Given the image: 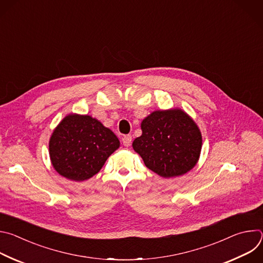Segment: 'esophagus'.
<instances>
[{"label":"esophagus","instance_id":"34e87169","mask_svg":"<svg viewBox=\"0 0 263 263\" xmlns=\"http://www.w3.org/2000/svg\"><path fill=\"white\" fill-rule=\"evenodd\" d=\"M131 141H132V136L131 135H125L123 137V144L125 146H129L131 144Z\"/></svg>","mask_w":263,"mask_h":263}]
</instances>
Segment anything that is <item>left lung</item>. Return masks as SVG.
Wrapping results in <instances>:
<instances>
[{
  "label": "left lung",
  "instance_id": "8db88e82",
  "mask_svg": "<svg viewBox=\"0 0 263 263\" xmlns=\"http://www.w3.org/2000/svg\"><path fill=\"white\" fill-rule=\"evenodd\" d=\"M142 134L132 146L145 166L163 178L186 174L198 163L202 134L180 108L155 110L141 122Z\"/></svg>",
  "mask_w": 263,
  "mask_h": 263
}]
</instances>
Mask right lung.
Returning a JSON list of instances; mask_svg holds the SVG:
<instances>
[{"label":"right lung","instance_id":"right-lung-1","mask_svg":"<svg viewBox=\"0 0 263 263\" xmlns=\"http://www.w3.org/2000/svg\"><path fill=\"white\" fill-rule=\"evenodd\" d=\"M120 147L110 129L88 115H67L54 129L49 141L53 167L62 177L81 182L100 172Z\"/></svg>","mask_w":263,"mask_h":263}]
</instances>
